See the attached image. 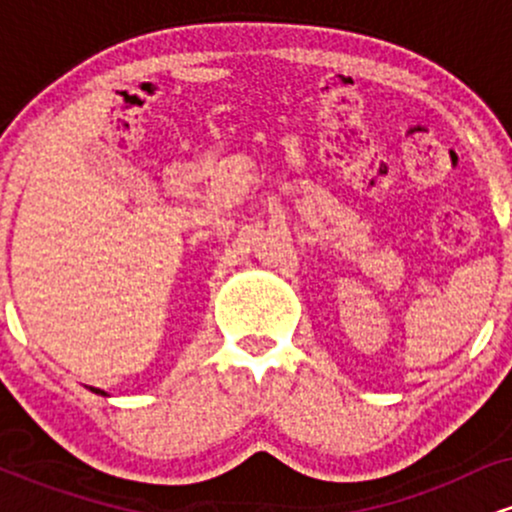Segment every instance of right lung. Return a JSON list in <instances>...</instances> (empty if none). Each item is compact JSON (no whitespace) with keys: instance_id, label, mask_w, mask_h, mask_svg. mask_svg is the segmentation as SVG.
<instances>
[{"instance_id":"right-lung-1","label":"right lung","mask_w":512,"mask_h":512,"mask_svg":"<svg viewBox=\"0 0 512 512\" xmlns=\"http://www.w3.org/2000/svg\"><path fill=\"white\" fill-rule=\"evenodd\" d=\"M93 392H101V390H93ZM101 395H103V392H101Z\"/></svg>"}]
</instances>
